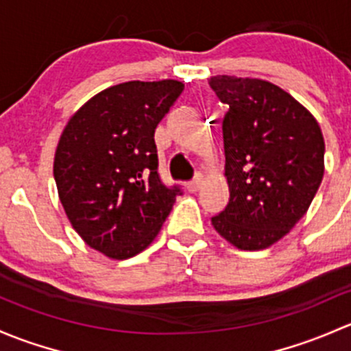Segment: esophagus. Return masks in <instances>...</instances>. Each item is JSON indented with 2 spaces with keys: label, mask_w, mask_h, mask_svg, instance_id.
I'll list each match as a JSON object with an SVG mask.
<instances>
[{
  "label": "esophagus",
  "mask_w": 351,
  "mask_h": 351,
  "mask_svg": "<svg viewBox=\"0 0 351 351\" xmlns=\"http://www.w3.org/2000/svg\"><path fill=\"white\" fill-rule=\"evenodd\" d=\"M202 182H204V177H202V174H196V177H194L191 182H187V191H189V193H196V191L201 189Z\"/></svg>",
  "instance_id": "34e87169"
}]
</instances>
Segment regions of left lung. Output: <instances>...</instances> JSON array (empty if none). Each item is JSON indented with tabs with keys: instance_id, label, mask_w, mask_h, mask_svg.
<instances>
[{
	"instance_id": "1",
	"label": "left lung",
	"mask_w": 351,
	"mask_h": 351,
	"mask_svg": "<svg viewBox=\"0 0 351 351\" xmlns=\"http://www.w3.org/2000/svg\"><path fill=\"white\" fill-rule=\"evenodd\" d=\"M209 86L230 110L223 120L228 206L215 230L240 250H263L306 215L324 174L316 118L262 79L215 75Z\"/></svg>"
}]
</instances>
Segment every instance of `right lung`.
I'll list each match as a JSON object with an SVG mask.
<instances>
[{
  "mask_svg": "<svg viewBox=\"0 0 351 351\" xmlns=\"http://www.w3.org/2000/svg\"><path fill=\"white\" fill-rule=\"evenodd\" d=\"M182 91L174 79L111 86L79 108L60 135L53 177L64 211L79 237L110 258L145 250L182 194L162 182L154 140Z\"/></svg>",
  "mask_w": 351,
  "mask_h": 351,
  "instance_id": "right-lung-1",
  "label": "right lung"
}]
</instances>
